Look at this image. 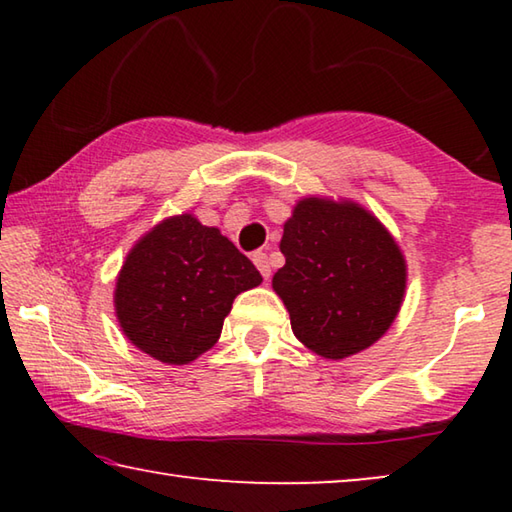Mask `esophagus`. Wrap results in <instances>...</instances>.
Returning <instances> with one entry per match:
<instances>
[{
	"mask_svg": "<svg viewBox=\"0 0 512 512\" xmlns=\"http://www.w3.org/2000/svg\"><path fill=\"white\" fill-rule=\"evenodd\" d=\"M253 262L257 266V271L262 273L264 280H268V277H271V264H268L266 253H262V250H257V253H253Z\"/></svg>",
	"mask_w": 512,
	"mask_h": 512,
	"instance_id": "1",
	"label": "esophagus"
}]
</instances>
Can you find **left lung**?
Returning <instances> with one entry per match:
<instances>
[{
    "label": "left lung",
    "instance_id": "8db88e82",
    "mask_svg": "<svg viewBox=\"0 0 512 512\" xmlns=\"http://www.w3.org/2000/svg\"><path fill=\"white\" fill-rule=\"evenodd\" d=\"M273 291L296 339L339 361L368 350L400 314L406 259L375 214L345 198H300L284 223Z\"/></svg>",
    "mask_w": 512,
    "mask_h": 512
}]
</instances>
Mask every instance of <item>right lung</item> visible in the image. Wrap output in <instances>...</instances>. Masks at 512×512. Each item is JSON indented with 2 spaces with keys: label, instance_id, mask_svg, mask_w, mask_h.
Returning a JSON list of instances; mask_svg holds the SVG:
<instances>
[{
  "label": "right lung",
  "instance_id": "1",
  "mask_svg": "<svg viewBox=\"0 0 512 512\" xmlns=\"http://www.w3.org/2000/svg\"><path fill=\"white\" fill-rule=\"evenodd\" d=\"M262 275L219 228L176 214L137 239L115 284L121 332L167 366H185L219 341L232 302Z\"/></svg>",
  "mask_w": 512,
  "mask_h": 512
}]
</instances>
